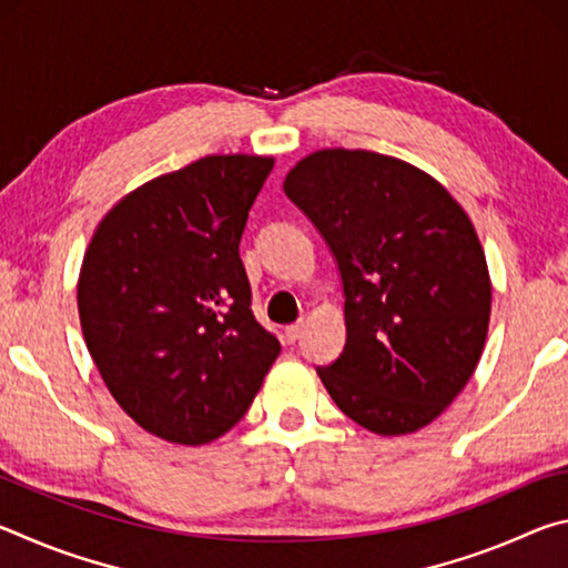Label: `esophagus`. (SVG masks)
Here are the masks:
<instances>
[{"instance_id":"1","label":"esophagus","mask_w":568,"mask_h":568,"mask_svg":"<svg viewBox=\"0 0 568 568\" xmlns=\"http://www.w3.org/2000/svg\"><path fill=\"white\" fill-rule=\"evenodd\" d=\"M303 328H305L303 323H293V325H287V328H285V341H287V343H297V341H301Z\"/></svg>"}]
</instances>
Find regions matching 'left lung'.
Returning a JSON list of instances; mask_svg holds the SVG:
<instances>
[{
  "label": "left lung",
  "mask_w": 568,
  "mask_h": 568,
  "mask_svg": "<svg viewBox=\"0 0 568 568\" xmlns=\"http://www.w3.org/2000/svg\"><path fill=\"white\" fill-rule=\"evenodd\" d=\"M285 195L338 263L345 348L318 368L345 416L378 436L428 426L484 353L491 277L476 227L428 172L368 150H318Z\"/></svg>",
  "instance_id": "obj_1"
}]
</instances>
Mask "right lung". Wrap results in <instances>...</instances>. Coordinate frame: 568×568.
<instances>
[{"label":"right lung","instance_id":"obj_1","mask_svg":"<svg viewBox=\"0 0 568 568\" xmlns=\"http://www.w3.org/2000/svg\"><path fill=\"white\" fill-rule=\"evenodd\" d=\"M273 158L207 155L124 195L84 253L82 335L120 408L203 446L245 416L281 343L250 311L240 237Z\"/></svg>","mask_w":568,"mask_h":568}]
</instances>
